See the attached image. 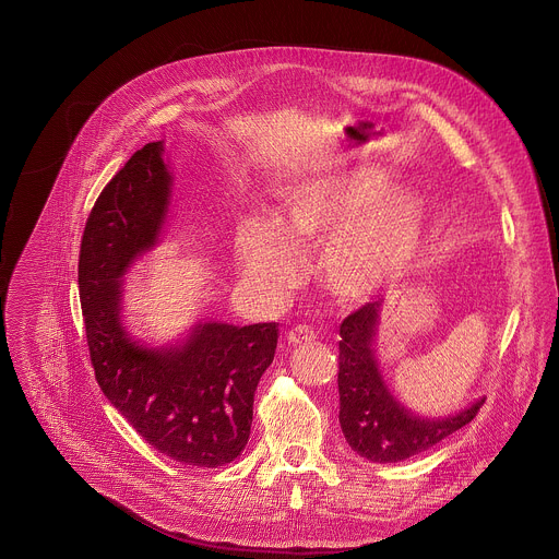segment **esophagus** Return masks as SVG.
<instances>
[{
    "label": "esophagus",
    "instance_id": "esophagus-1",
    "mask_svg": "<svg viewBox=\"0 0 559 559\" xmlns=\"http://www.w3.org/2000/svg\"><path fill=\"white\" fill-rule=\"evenodd\" d=\"M316 341V332L309 328V325H296L287 332V343L289 345H307V343H313Z\"/></svg>",
    "mask_w": 559,
    "mask_h": 559
}]
</instances>
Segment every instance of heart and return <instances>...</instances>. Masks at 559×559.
<instances>
[{
  "mask_svg": "<svg viewBox=\"0 0 559 559\" xmlns=\"http://www.w3.org/2000/svg\"><path fill=\"white\" fill-rule=\"evenodd\" d=\"M378 168L313 177L283 201L281 223L248 216L236 229L234 257L248 289L281 300L302 278V254L318 246L323 287L341 302H365L412 265L425 231V201L393 190Z\"/></svg>",
  "mask_w": 559,
  "mask_h": 559,
  "instance_id": "obj_1",
  "label": "heart"
}]
</instances>
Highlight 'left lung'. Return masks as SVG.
<instances>
[{"instance_id":"1","label":"left lung","mask_w":559,"mask_h":559,"mask_svg":"<svg viewBox=\"0 0 559 559\" xmlns=\"http://www.w3.org/2000/svg\"><path fill=\"white\" fill-rule=\"evenodd\" d=\"M382 300H371L349 313L341 325L338 393L341 427L349 447L369 462H401L423 453L468 425L483 401L449 418H420L407 412L386 389L376 356L373 338Z\"/></svg>"}]
</instances>
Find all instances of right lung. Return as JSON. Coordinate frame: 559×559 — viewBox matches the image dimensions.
<instances>
[{"instance_id":"obj_1","label":"right lung","mask_w":559,"mask_h":559,"mask_svg":"<svg viewBox=\"0 0 559 559\" xmlns=\"http://www.w3.org/2000/svg\"><path fill=\"white\" fill-rule=\"evenodd\" d=\"M162 154V141L145 143L95 201L79 250V296L95 378L112 407L158 453L214 468L248 444L278 325L203 323L168 349H147L126 332L121 276L156 243L170 203Z\"/></svg>"}]
</instances>
